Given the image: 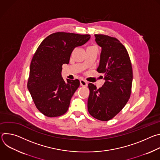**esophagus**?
<instances>
[{
    "label": "esophagus",
    "mask_w": 160,
    "mask_h": 160,
    "mask_svg": "<svg viewBox=\"0 0 160 160\" xmlns=\"http://www.w3.org/2000/svg\"><path fill=\"white\" fill-rule=\"evenodd\" d=\"M80 85H82V86H83V87H86V86H87V82L85 80H83V79H82V80H80Z\"/></svg>",
    "instance_id": "1"
}]
</instances>
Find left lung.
I'll list each match as a JSON object with an SVG mask.
<instances>
[{"label":"left lung","instance_id":"left-lung-1","mask_svg":"<svg viewBox=\"0 0 160 160\" xmlns=\"http://www.w3.org/2000/svg\"><path fill=\"white\" fill-rule=\"evenodd\" d=\"M95 37L102 48L97 71L104 75L105 82L98 89L88 83L87 107L94 118L108 121L117 115L130 98L132 68L127 49L118 39L102 35H95Z\"/></svg>","mask_w":160,"mask_h":160}]
</instances>
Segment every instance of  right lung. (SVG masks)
I'll list each match as a JSON object with an SVG mask.
<instances>
[{
	"label": "right lung",
	"mask_w": 160,
	"mask_h": 160,
	"mask_svg": "<svg viewBox=\"0 0 160 160\" xmlns=\"http://www.w3.org/2000/svg\"><path fill=\"white\" fill-rule=\"evenodd\" d=\"M89 35L57 32L45 38L37 49L30 64L28 89L37 108L44 115H64L80 81L61 75L62 66L68 64L73 49L88 41Z\"/></svg>",
	"instance_id": "1"
}]
</instances>
